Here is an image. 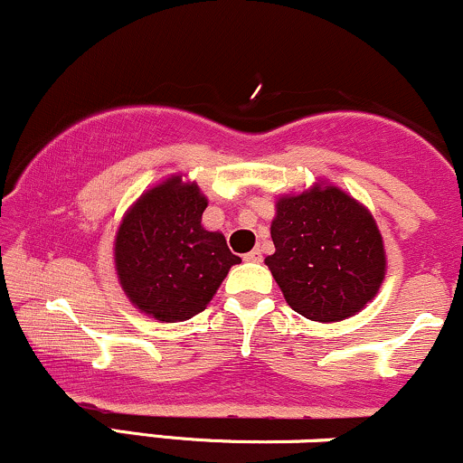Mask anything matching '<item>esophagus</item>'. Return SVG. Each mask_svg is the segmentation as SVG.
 <instances>
[{
  "mask_svg": "<svg viewBox=\"0 0 463 463\" xmlns=\"http://www.w3.org/2000/svg\"><path fill=\"white\" fill-rule=\"evenodd\" d=\"M243 259H246V261H252V263H261L263 261V254H261V250L254 248L252 252L243 254Z\"/></svg>",
  "mask_w": 463,
  "mask_h": 463,
  "instance_id": "obj_1",
  "label": "esophagus"
}]
</instances>
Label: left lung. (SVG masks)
Segmentation results:
<instances>
[{
	"label": "left lung",
	"instance_id": "left-lung-1",
	"mask_svg": "<svg viewBox=\"0 0 463 463\" xmlns=\"http://www.w3.org/2000/svg\"><path fill=\"white\" fill-rule=\"evenodd\" d=\"M265 259L287 305L313 322H339L374 298L385 279L383 237L346 191L316 183L280 195Z\"/></svg>",
	"mask_w": 463,
	"mask_h": 463
}]
</instances>
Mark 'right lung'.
<instances>
[{"label": "right lung", "mask_w": 463, "mask_h": 463, "mask_svg": "<svg viewBox=\"0 0 463 463\" xmlns=\"http://www.w3.org/2000/svg\"><path fill=\"white\" fill-rule=\"evenodd\" d=\"M204 195L183 176L147 189L121 220L115 269L128 300L161 322L204 311L232 265L241 263L222 232L202 226Z\"/></svg>", "instance_id": "right-lung-1"}]
</instances>
